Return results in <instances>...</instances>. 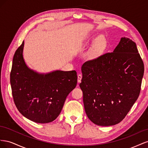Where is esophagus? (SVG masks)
Instances as JSON below:
<instances>
[{
  "label": "esophagus",
  "instance_id": "obj_1",
  "mask_svg": "<svg viewBox=\"0 0 148 148\" xmlns=\"http://www.w3.org/2000/svg\"><path fill=\"white\" fill-rule=\"evenodd\" d=\"M82 78V75L81 74H79V75H78V83L81 82Z\"/></svg>",
  "mask_w": 148,
  "mask_h": 148
}]
</instances>
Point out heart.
I'll list each match as a JSON object with an SVG mask.
<instances>
[{"mask_svg":"<svg viewBox=\"0 0 148 148\" xmlns=\"http://www.w3.org/2000/svg\"><path fill=\"white\" fill-rule=\"evenodd\" d=\"M106 46V41L104 38H101L97 41L95 43L92 50L91 52V56L92 57H96L99 56L102 52L104 51Z\"/></svg>","mask_w":148,"mask_h":148,"instance_id":"1","label":"heart"}]
</instances>
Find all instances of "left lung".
Segmentation results:
<instances>
[{
  "label": "left lung",
  "mask_w": 148,
  "mask_h": 148,
  "mask_svg": "<svg viewBox=\"0 0 148 148\" xmlns=\"http://www.w3.org/2000/svg\"><path fill=\"white\" fill-rule=\"evenodd\" d=\"M79 84L85 112L100 126L120 122L140 95L144 64L136 43L121 38L112 52L86 61Z\"/></svg>",
  "instance_id": "1"
}]
</instances>
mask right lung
<instances>
[{
  "label": "right lung",
  "mask_w": 148,
  "mask_h": 148,
  "mask_svg": "<svg viewBox=\"0 0 148 148\" xmlns=\"http://www.w3.org/2000/svg\"><path fill=\"white\" fill-rule=\"evenodd\" d=\"M23 46L24 41L13 58L10 84L13 101L26 118L39 123L51 122L59 115L67 96L77 86V72H34L25 63Z\"/></svg>",
  "instance_id": "right-lung-1"
}]
</instances>
